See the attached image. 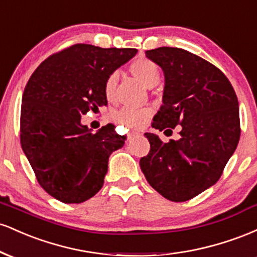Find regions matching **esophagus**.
Here are the masks:
<instances>
[{
  "label": "esophagus",
  "mask_w": 257,
  "mask_h": 257,
  "mask_svg": "<svg viewBox=\"0 0 257 257\" xmlns=\"http://www.w3.org/2000/svg\"><path fill=\"white\" fill-rule=\"evenodd\" d=\"M139 135H140V133H139V132H131V133H129L128 138L129 139H133V138H135V137H139Z\"/></svg>",
  "instance_id": "obj_1"
}]
</instances>
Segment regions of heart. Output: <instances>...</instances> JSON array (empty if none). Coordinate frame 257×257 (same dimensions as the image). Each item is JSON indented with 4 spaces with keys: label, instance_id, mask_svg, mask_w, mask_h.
I'll return each instance as SVG.
<instances>
[{
    "label": "heart",
    "instance_id": "b5f03b06",
    "mask_svg": "<svg viewBox=\"0 0 257 257\" xmlns=\"http://www.w3.org/2000/svg\"><path fill=\"white\" fill-rule=\"evenodd\" d=\"M129 72L139 79L146 87H153L158 83L159 77H161V71H159L158 65L152 61L151 59L147 58H138L129 64ZM117 85V75L112 73L106 78L104 84V93L107 100H112L114 98ZM152 110L149 107L144 108H134V107H123L122 110L114 114L116 122L124 124L132 128H139V126L145 124V122L151 116Z\"/></svg>",
    "mask_w": 257,
    "mask_h": 257
}]
</instances>
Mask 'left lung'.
Masks as SVG:
<instances>
[{"mask_svg": "<svg viewBox=\"0 0 257 257\" xmlns=\"http://www.w3.org/2000/svg\"><path fill=\"white\" fill-rule=\"evenodd\" d=\"M146 57L166 77L163 105L152 128L173 133L180 125V139L163 143L146 133L151 147L140 159V168L164 198L186 202L216 184L237 149L238 99L225 73L193 53L161 47L147 51Z\"/></svg>", "mask_w": 257, "mask_h": 257, "instance_id": "left-lung-1", "label": "left lung"}]
</instances>
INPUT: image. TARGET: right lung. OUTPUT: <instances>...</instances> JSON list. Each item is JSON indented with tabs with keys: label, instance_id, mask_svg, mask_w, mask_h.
I'll use <instances>...</instances> for the list:
<instances>
[{
	"label": "right lung",
	"instance_id": "1",
	"mask_svg": "<svg viewBox=\"0 0 257 257\" xmlns=\"http://www.w3.org/2000/svg\"><path fill=\"white\" fill-rule=\"evenodd\" d=\"M137 52L77 43L47 58L29 78L20 144L38 184L55 199L82 203L101 190L108 157L125 137L110 125L91 133L81 117L107 105L106 78Z\"/></svg>",
	"mask_w": 257,
	"mask_h": 257
}]
</instances>
